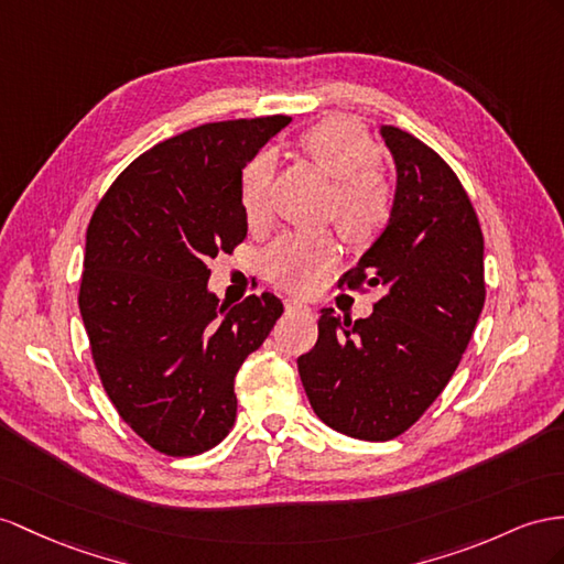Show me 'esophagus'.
I'll return each instance as SVG.
<instances>
[{
    "instance_id": "34e87169",
    "label": "esophagus",
    "mask_w": 564,
    "mask_h": 564,
    "mask_svg": "<svg viewBox=\"0 0 564 564\" xmlns=\"http://www.w3.org/2000/svg\"><path fill=\"white\" fill-rule=\"evenodd\" d=\"M285 310L288 312H302V310H310V305H307V302H302V300H297V297H288L285 300Z\"/></svg>"
}]
</instances>
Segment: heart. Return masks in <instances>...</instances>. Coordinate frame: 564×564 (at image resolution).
<instances>
[{"label":"heart","instance_id":"b5f03b06","mask_svg":"<svg viewBox=\"0 0 564 564\" xmlns=\"http://www.w3.org/2000/svg\"><path fill=\"white\" fill-rule=\"evenodd\" d=\"M302 150L334 183L328 212L345 240L369 242L391 216V185L379 173V144L362 123L330 117L302 135ZM273 156L259 152L242 169L240 205L250 226L262 224L269 212ZM338 248L328 234H288L269 245L264 269L271 281L307 293L336 264Z\"/></svg>","mask_w":564,"mask_h":564}]
</instances>
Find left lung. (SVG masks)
<instances>
[{
    "instance_id": "obj_1",
    "label": "left lung",
    "mask_w": 564,
    "mask_h": 564,
    "mask_svg": "<svg viewBox=\"0 0 564 564\" xmlns=\"http://www.w3.org/2000/svg\"><path fill=\"white\" fill-rule=\"evenodd\" d=\"M395 195L348 288L383 293L367 319L322 310L319 338L297 359L319 420L359 441H391L441 395L484 310V236L465 187L422 140L381 126Z\"/></svg>"
}]
</instances>
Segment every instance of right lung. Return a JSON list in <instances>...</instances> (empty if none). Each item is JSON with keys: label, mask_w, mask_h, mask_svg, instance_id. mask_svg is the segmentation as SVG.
I'll return each instance as SVG.
<instances>
[{"label": "right lung", "mask_w": 564, "mask_h": 564, "mask_svg": "<svg viewBox=\"0 0 564 564\" xmlns=\"http://www.w3.org/2000/svg\"><path fill=\"white\" fill-rule=\"evenodd\" d=\"M288 123L219 121L159 142L90 219L78 305L95 367L121 420L164 455L228 436L236 373L283 314L271 293L224 305L207 264L248 236L242 169Z\"/></svg>", "instance_id": "obj_1"}]
</instances>
